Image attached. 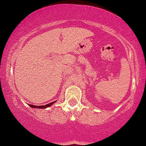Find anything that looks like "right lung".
I'll return each instance as SVG.
<instances>
[{
  "instance_id": "right-lung-1",
  "label": "right lung",
  "mask_w": 146,
  "mask_h": 146,
  "mask_svg": "<svg viewBox=\"0 0 146 146\" xmlns=\"http://www.w3.org/2000/svg\"><path fill=\"white\" fill-rule=\"evenodd\" d=\"M56 101L55 102H51L50 103V104H46L45 105V106H33V105H31V104H29V106L32 107V108H36V109H46L47 108V107H50L52 105H53L54 103H56Z\"/></svg>"
}]
</instances>
